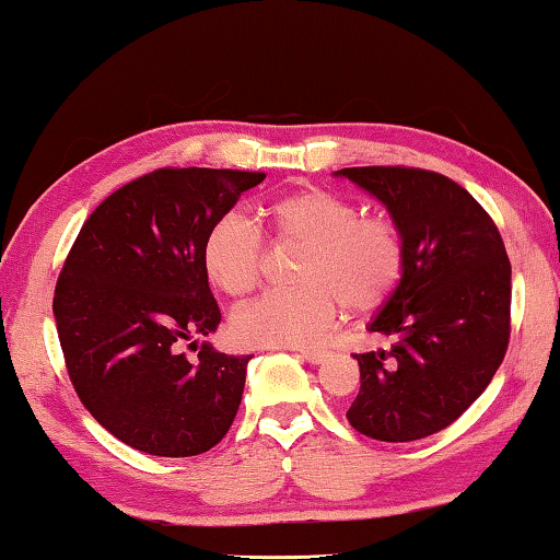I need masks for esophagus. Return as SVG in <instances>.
Here are the masks:
<instances>
[{
	"label": "esophagus",
	"mask_w": 560,
	"mask_h": 560,
	"mask_svg": "<svg viewBox=\"0 0 560 560\" xmlns=\"http://www.w3.org/2000/svg\"><path fill=\"white\" fill-rule=\"evenodd\" d=\"M298 354L305 361H310V364H322V361L327 359L325 349H298Z\"/></svg>",
	"instance_id": "esophagus-1"
}]
</instances>
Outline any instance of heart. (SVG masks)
Returning <instances> with one entry per match:
<instances>
[{
    "instance_id": "b5f03b06",
    "label": "heart",
    "mask_w": 560,
    "mask_h": 560,
    "mask_svg": "<svg viewBox=\"0 0 560 560\" xmlns=\"http://www.w3.org/2000/svg\"><path fill=\"white\" fill-rule=\"evenodd\" d=\"M258 215L275 241L305 250L292 275L298 288L265 295L235 315L233 335L243 345H315L335 322L339 302L351 312H369L398 288L406 262L398 229L381 215H361L345 196L307 186L262 203ZM201 260L206 278L223 295H250L265 270L260 231L241 213H223L206 233Z\"/></svg>"
}]
</instances>
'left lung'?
Wrapping results in <instances>:
<instances>
[{
	"label": "left lung",
	"mask_w": 560,
	"mask_h": 560,
	"mask_svg": "<svg viewBox=\"0 0 560 560\" xmlns=\"http://www.w3.org/2000/svg\"><path fill=\"white\" fill-rule=\"evenodd\" d=\"M386 206L404 238L398 288L369 331L388 349L354 354L351 428L384 443L438 433L494 378L509 345L512 265L494 221L447 176L413 166L335 172Z\"/></svg>",
	"instance_id": "obj_1"
}]
</instances>
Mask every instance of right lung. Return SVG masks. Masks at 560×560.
Instances as JSON below:
<instances>
[{
	"mask_svg": "<svg viewBox=\"0 0 560 560\" xmlns=\"http://www.w3.org/2000/svg\"><path fill=\"white\" fill-rule=\"evenodd\" d=\"M262 172L156 170L107 196L58 275L54 317L68 376L107 433L156 457L211 450L238 413L245 369L201 345L221 322L201 248Z\"/></svg>",
	"mask_w": 560,
	"mask_h": 560,
	"instance_id": "right-lung-1",
	"label": "right lung"
}]
</instances>
